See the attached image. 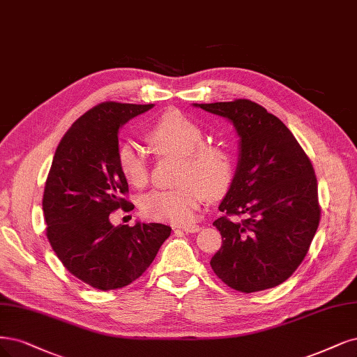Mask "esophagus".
Listing matches in <instances>:
<instances>
[{"label":"esophagus","instance_id":"obj_1","mask_svg":"<svg viewBox=\"0 0 357 357\" xmlns=\"http://www.w3.org/2000/svg\"><path fill=\"white\" fill-rule=\"evenodd\" d=\"M181 230H184L186 233H198L201 227L198 225H184L181 226Z\"/></svg>","mask_w":357,"mask_h":357}]
</instances>
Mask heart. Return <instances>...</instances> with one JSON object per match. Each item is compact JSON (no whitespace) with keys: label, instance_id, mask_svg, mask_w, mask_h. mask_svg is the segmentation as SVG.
<instances>
[{"label":"heart","instance_id":"b5f03b06","mask_svg":"<svg viewBox=\"0 0 357 357\" xmlns=\"http://www.w3.org/2000/svg\"><path fill=\"white\" fill-rule=\"evenodd\" d=\"M153 151L159 155L183 158L177 177L180 186L155 189L140 199L144 217L165 223L183 225L192 221L208 196L223 195L233 180L235 164L223 146L205 144L206 136L199 124L178 110H168L147 130ZM116 162L121 174L136 188L149 180V164L136 142H124L118 149Z\"/></svg>","mask_w":357,"mask_h":357}]
</instances>
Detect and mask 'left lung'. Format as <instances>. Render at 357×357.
<instances>
[{
	"mask_svg": "<svg viewBox=\"0 0 357 357\" xmlns=\"http://www.w3.org/2000/svg\"><path fill=\"white\" fill-rule=\"evenodd\" d=\"M229 119L239 136L235 177L214 221L223 245L214 273L233 289L257 292L285 282L304 260L321 206L309 156L278 116L247 99L193 103ZM244 215L242 220L230 216Z\"/></svg>",
	"mask_w": 357,
	"mask_h": 357,
	"instance_id": "1",
	"label": "left lung"
}]
</instances>
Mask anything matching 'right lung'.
Here are the masks:
<instances>
[{"mask_svg":"<svg viewBox=\"0 0 357 357\" xmlns=\"http://www.w3.org/2000/svg\"><path fill=\"white\" fill-rule=\"evenodd\" d=\"M153 105L103 102L79 116L60 140L43 196L45 235L69 272L102 291L139 279L169 236L161 223L114 226L131 211L128 183L116 162L119 128Z\"/></svg>","mask_w":357,"mask_h":357,"instance_id":"obj_1","label":"right lung"}]
</instances>
